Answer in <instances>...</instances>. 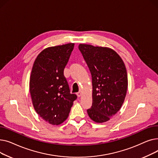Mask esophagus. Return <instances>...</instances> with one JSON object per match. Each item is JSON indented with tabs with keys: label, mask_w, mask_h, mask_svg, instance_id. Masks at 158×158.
Here are the masks:
<instances>
[{
	"label": "esophagus",
	"mask_w": 158,
	"mask_h": 158,
	"mask_svg": "<svg viewBox=\"0 0 158 158\" xmlns=\"http://www.w3.org/2000/svg\"><path fill=\"white\" fill-rule=\"evenodd\" d=\"M77 96L79 97H81V96L82 95V92L80 91V92H79L77 94Z\"/></svg>",
	"instance_id": "1"
}]
</instances>
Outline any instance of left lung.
Masks as SVG:
<instances>
[{"label":"left lung","mask_w":158,"mask_h":158,"mask_svg":"<svg viewBox=\"0 0 158 158\" xmlns=\"http://www.w3.org/2000/svg\"><path fill=\"white\" fill-rule=\"evenodd\" d=\"M79 48L92 77V106L87 110L97 123L110 120L125 100L128 86L125 64L113 49L81 44Z\"/></svg>","instance_id":"1"}]
</instances>
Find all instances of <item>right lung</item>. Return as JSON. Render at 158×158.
Wrapping results in <instances>:
<instances>
[{
	"label": "right lung",
	"instance_id": "right-lung-1",
	"mask_svg": "<svg viewBox=\"0 0 158 158\" xmlns=\"http://www.w3.org/2000/svg\"><path fill=\"white\" fill-rule=\"evenodd\" d=\"M74 44L43 50L33 64L29 80L32 105L47 122L60 125L68 118L76 94H71L63 72Z\"/></svg>",
	"mask_w": 158,
	"mask_h": 158
}]
</instances>
